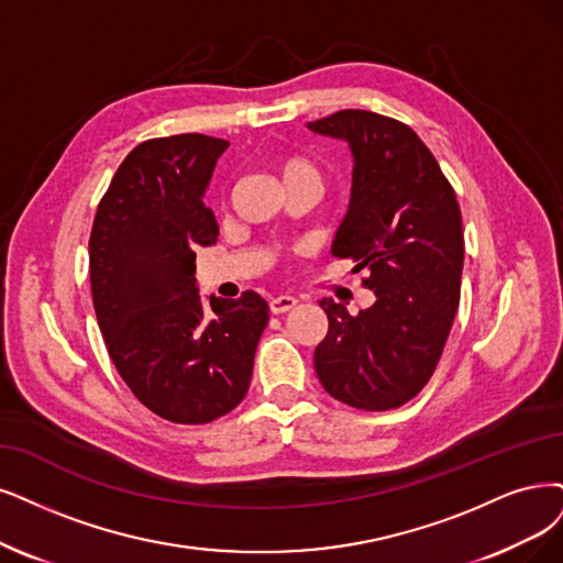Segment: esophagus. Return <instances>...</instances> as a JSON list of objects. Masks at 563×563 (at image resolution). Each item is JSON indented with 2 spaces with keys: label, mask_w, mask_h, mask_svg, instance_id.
<instances>
[{
  "label": "esophagus",
  "mask_w": 563,
  "mask_h": 563,
  "mask_svg": "<svg viewBox=\"0 0 563 563\" xmlns=\"http://www.w3.org/2000/svg\"><path fill=\"white\" fill-rule=\"evenodd\" d=\"M295 306H297V299L289 297V295H280V297L268 301V308H271V313H274V316L287 313V310H292Z\"/></svg>",
  "instance_id": "34e87169"
}]
</instances>
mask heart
<instances>
[{
    "label": "heart",
    "mask_w": 563,
    "mask_h": 563,
    "mask_svg": "<svg viewBox=\"0 0 563 563\" xmlns=\"http://www.w3.org/2000/svg\"><path fill=\"white\" fill-rule=\"evenodd\" d=\"M276 166H278V174L285 183V187L295 185V183H303V180L320 183L318 166L303 155H280L276 159Z\"/></svg>",
    "instance_id": "b5f03b06"
}]
</instances>
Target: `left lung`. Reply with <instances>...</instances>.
Segmentation results:
<instances>
[{
    "instance_id": "1",
    "label": "left lung",
    "mask_w": 563,
    "mask_h": 563,
    "mask_svg": "<svg viewBox=\"0 0 563 563\" xmlns=\"http://www.w3.org/2000/svg\"><path fill=\"white\" fill-rule=\"evenodd\" d=\"M308 128L345 139L355 155L350 211L331 255L366 268L376 303L329 318L316 373L336 401L357 410L399 408L433 376L460 308L464 229L450 180L406 122L345 109Z\"/></svg>"
}]
</instances>
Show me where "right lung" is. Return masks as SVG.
I'll return each mask as SVG.
<instances>
[{"instance_id":"right-lung-1","label":"right lung","mask_w":563,"mask_h":563,"mask_svg":"<svg viewBox=\"0 0 563 563\" xmlns=\"http://www.w3.org/2000/svg\"><path fill=\"white\" fill-rule=\"evenodd\" d=\"M227 145L206 134L139 143L101 197L90 234L103 343L134 397L176 424L213 422L243 401L268 322L257 292L211 297V310L197 292L195 250L218 241L203 192Z\"/></svg>"}]
</instances>
